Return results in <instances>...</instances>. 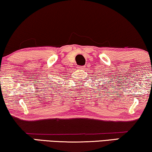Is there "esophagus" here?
Returning a JSON list of instances; mask_svg holds the SVG:
<instances>
[{"mask_svg":"<svg viewBox=\"0 0 152 152\" xmlns=\"http://www.w3.org/2000/svg\"><path fill=\"white\" fill-rule=\"evenodd\" d=\"M78 69H83L84 68H85V66H77Z\"/></svg>","mask_w":152,"mask_h":152,"instance_id":"obj_1","label":"esophagus"}]
</instances>
